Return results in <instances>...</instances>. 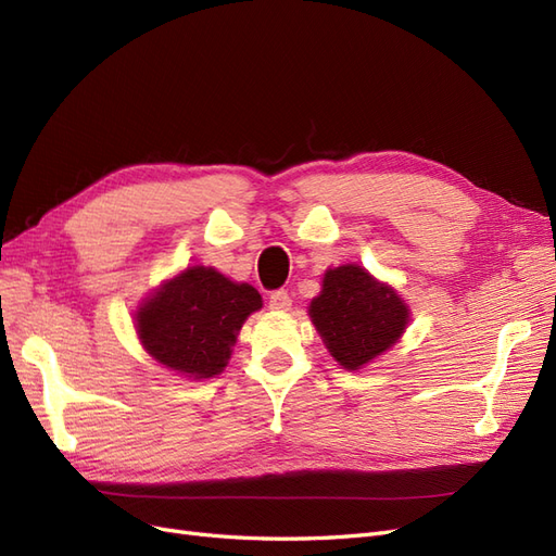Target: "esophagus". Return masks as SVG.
I'll return each instance as SVG.
<instances>
[{
    "instance_id": "1",
    "label": "esophagus",
    "mask_w": 556,
    "mask_h": 556,
    "mask_svg": "<svg viewBox=\"0 0 556 556\" xmlns=\"http://www.w3.org/2000/svg\"><path fill=\"white\" fill-rule=\"evenodd\" d=\"M268 306L274 311H288L292 306V296L288 294V290H276L268 296Z\"/></svg>"
}]
</instances>
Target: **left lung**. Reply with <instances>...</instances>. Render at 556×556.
<instances>
[{
	"mask_svg": "<svg viewBox=\"0 0 556 556\" xmlns=\"http://www.w3.org/2000/svg\"><path fill=\"white\" fill-rule=\"evenodd\" d=\"M308 315L331 357L348 371L390 350L410 319L408 306L390 285L357 264L329 268Z\"/></svg>",
	"mask_w": 556,
	"mask_h": 556,
	"instance_id": "left-lung-1",
	"label": "left lung"
}]
</instances>
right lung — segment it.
I'll use <instances>...</instances> for the list:
<instances>
[{
  "mask_svg": "<svg viewBox=\"0 0 556 556\" xmlns=\"http://www.w3.org/2000/svg\"><path fill=\"white\" fill-rule=\"evenodd\" d=\"M260 292L211 266H190L162 282L137 311V333L153 359L194 380L223 374Z\"/></svg>",
  "mask_w": 556,
  "mask_h": 556,
  "instance_id": "add662e5",
  "label": "right lung"
}]
</instances>
